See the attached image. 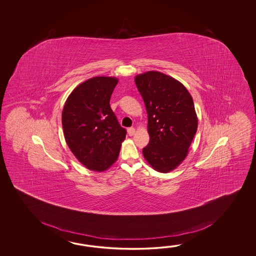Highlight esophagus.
I'll return each instance as SVG.
<instances>
[{
    "mask_svg": "<svg viewBox=\"0 0 256 256\" xmlns=\"http://www.w3.org/2000/svg\"><path fill=\"white\" fill-rule=\"evenodd\" d=\"M127 132H128V134H129V136H134V132H136V129H134V127H130V128L127 129Z\"/></svg>",
    "mask_w": 256,
    "mask_h": 256,
    "instance_id": "34e87169",
    "label": "esophagus"
}]
</instances>
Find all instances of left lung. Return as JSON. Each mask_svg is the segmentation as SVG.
Returning a JSON list of instances; mask_svg holds the SVG:
<instances>
[{
    "instance_id": "1",
    "label": "left lung",
    "mask_w": 256,
    "mask_h": 256,
    "mask_svg": "<svg viewBox=\"0 0 256 256\" xmlns=\"http://www.w3.org/2000/svg\"><path fill=\"white\" fill-rule=\"evenodd\" d=\"M146 109L150 141L142 154L152 168L168 173L185 159L198 128L194 102L183 84L158 71L136 76Z\"/></svg>"
}]
</instances>
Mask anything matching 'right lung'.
<instances>
[{"instance_id": "obj_1", "label": "right lung", "mask_w": 256, "mask_h": 256, "mask_svg": "<svg viewBox=\"0 0 256 256\" xmlns=\"http://www.w3.org/2000/svg\"><path fill=\"white\" fill-rule=\"evenodd\" d=\"M118 80L96 76L71 92L62 112L66 142L87 168L104 171L117 160L126 130L110 106Z\"/></svg>"}]
</instances>
